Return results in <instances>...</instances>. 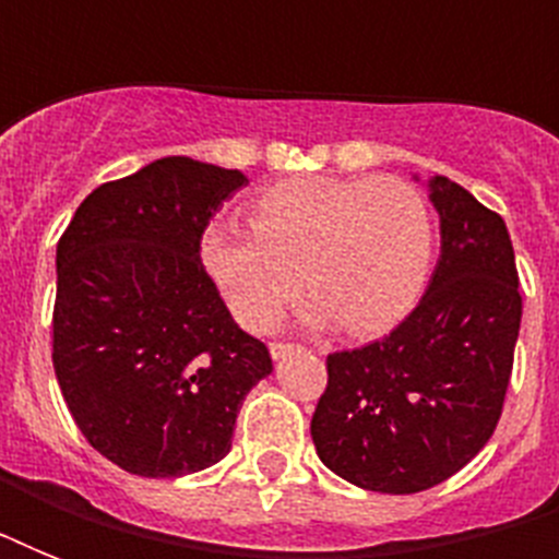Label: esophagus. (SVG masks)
Listing matches in <instances>:
<instances>
[{"label": "esophagus", "instance_id": "esophagus-1", "mask_svg": "<svg viewBox=\"0 0 559 559\" xmlns=\"http://www.w3.org/2000/svg\"><path fill=\"white\" fill-rule=\"evenodd\" d=\"M293 350H296V345H289V342H272V345H270L272 359H284V357H289V354H293Z\"/></svg>", "mask_w": 559, "mask_h": 559}]
</instances>
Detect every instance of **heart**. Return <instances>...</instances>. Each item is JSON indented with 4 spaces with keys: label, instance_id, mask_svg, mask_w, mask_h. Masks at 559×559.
Masks as SVG:
<instances>
[{
    "label": "heart",
    "instance_id": "b5f03b06",
    "mask_svg": "<svg viewBox=\"0 0 559 559\" xmlns=\"http://www.w3.org/2000/svg\"><path fill=\"white\" fill-rule=\"evenodd\" d=\"M432 219L397 177H296L263 191L252 228L211 223L200 258L249 331H266L305 287L307 322L373 333L397 322L424 284Z\"/></svg>",
    "mask_w": 559,
    "mask_h": 559
}]
</instances>
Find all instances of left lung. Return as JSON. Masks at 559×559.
<instances>
[{"label":"left lung","mask_w":559,"mask_h":559,"mask_svg":"<svg viewBox=\"0 0 559 559\" xmlns=\"http://www.w3.org/2000/svg\"><path fill=\"white\" fill-rule=\"evenodd\" d=\"M426 188L441 219L429 287L389 336L328 357L310 420L324 467L377 493H420L476 459L502 415L520 336L504 219L452 179Z\"/></svg>","instance_id":"1"}]
</instances>
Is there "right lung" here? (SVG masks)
<instances>
[{
	"instance_id": "right-lung-1",
	"label": "right lung",
	"mask_w": 559,
	"mask_h": 559,
	"mask_svg": "<svg viewBox=\"0 0 559 559\" xmlns=\"http://www.w3.org/2000/svg\"><path fill=\"white\" fill-rule=\"evenodd\" d=\"M246 182L165 156L95 188L57 243V382L83 438L133 476L217 464L243 397L272 373L200 261L202 231Z\"/></svg>"
}]
</instances>
